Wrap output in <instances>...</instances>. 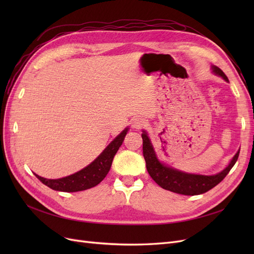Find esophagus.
Listing matches in <instances>:
<instances>
[{"label":"esophagus","mask_w":254,"mask_h":254,"mask_svg":"<svg viewBox=\"0 0 254 254\" xmlns=\"http://www.w3.org/2000/svg\"><path fill=\"white\" fill-rule=\"evenodd\" d=\"M131 126L135 129H141L142 127L145 126V122L143 119L141 118H135L132 120V123H131Z\"/></svg>","instance_id":"34e87169"}]
</instances>
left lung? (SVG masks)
<instances>
[{"instance_id": "1", "label": "left lung", "mask_w": 254, "mask_h": 254, "mask_svg": "<svg viewBox=\"0 0 254 254\" xmlns=\"http://www.w3.org/2000/svg\"><path fill=\"white\" fill-rule=\"evenodd\" d=\"M212 71L224 78L226 81H229L226 74L218 66L212 65ZM142 139L143 156L146 162V168H147V172L151 178L162 189L181 195L194 196L203 194L214 187H216L231 171V168L234 166L238 159V155H240V150H238L225 170L216 175L204 176L188 174L161 163L156 156L155 150H153L149 137L145 131L142 133Z\"/></svg>"}]
</instances>
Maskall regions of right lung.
<instances>
[{"mask_svg": "<svg viewBox=\"0 0 254 254\" xmlns=\"http://www.w3.org/2000/svg\"><path fill=\"white\" fill-rule=\"evenodd\" d=\"M127 131L128 128L123 130L93 162L77 173L60 179L42 178V177L36 174L35 176L45 186L55 190L73 193V191H79L94 188L99 182L104 180L107 174L110 171L113 158L123 144Z\"/></svg>", "mask_w": 254, "mask_h": 254, "instance_id": "right-lung-1", "label": "right lung"}]
</instances>
